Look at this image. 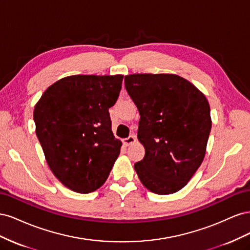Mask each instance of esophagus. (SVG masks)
Here are the masks:
<instances>
[{"instance_id":"34e87169","label":"esophagus","mask_w":250,"mask_h":250,"mask_svg":"<svg viewBox=\"0 0 250 250\" xmlns=\"http://www.w3.org/2000/svg\"><path fill=\"white\" fill-rule=\"evenodd\" d=\"M123 144L125 146H129V145H131L132 143H134L135 142V135H129V137L128 138H126V139H123Z\"/></svg>"}]
</instances>
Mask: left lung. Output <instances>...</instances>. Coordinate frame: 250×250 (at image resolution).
Returning <instances> with one entry per match:
<instances>
[{
  "mask_svg": "<svg viewBox=\"0 0 250 250\" xmlns=\"http://www.w3.org/2000/svg\"><path fill=\"white\" fill-rule=\"evenodd\" d=\"M125 88L140 112L138 139L145 156L134 164L149 191H179L197 171L211 128L209 105L191 82L172 74L125 76Z\"/></svg>",
  "mask_w": 250,
  "mask_h": 250,
  "instance_id": "left-lung-1",
  "label": "left lung"
}]
</instances>
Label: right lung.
Here are the masks:
<instances>
[{"mask_svg":"<svg viewBox=\"0 0 250 250\" xmlns=\"http://www.w3.org/2000/svg\"><path fill=\"white\" fill-rule=\"evenodd\" d=\"M122 75H74L47 88L33 112L36 135L54 175L72 191L90 193L107 179L122 143L111 131L108 108Z\"/></svg>","mask_w":250,"mask_h":250,"instance_id":"add662e5","label":"right lung"}]
</instances>
